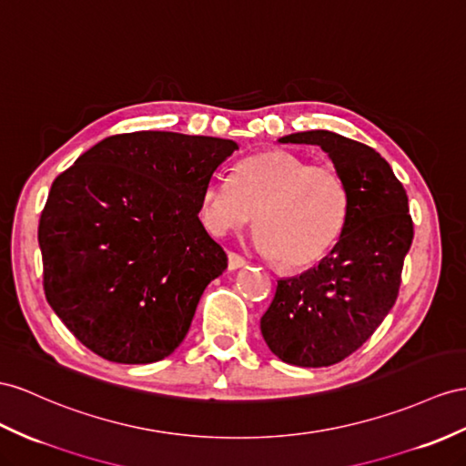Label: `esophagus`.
Here are the masks:
<instances>
[{"instance_id":"esophagus-1","label":"esophagus","mask_w":466,"mask_h":466,"mask_svg":"<svg viewBox=\"0 0 466 466\" xmlns=\"http://www.w3.org/2000/svg\"><path fill=\"white\" fill-rule=\"evenodd\" d=\"M248 264L246 258H242L240 254L236 252H228V269H240Z\"/></svg>"}]
</instances>
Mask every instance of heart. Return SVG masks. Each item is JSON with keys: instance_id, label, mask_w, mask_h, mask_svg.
I'll use <instances>...</instances> for the list:
<instances>
[{"instance_id": "1", "label": "heart", "mask_w": 466, "mask_h": 466, "mask_svg": "<svg viewBox=\"0 0 466 466\" xmlns=\"http://www.w3.org/2000/svg\"><path fill=\"white\" fill-rule=\"evenodd\" d=\"M350 188L330 165H309L291 151L268 149L236 167L234 181L214 175L200 190L198 217L214 236L253 220L259 248L285 269L319 264L347 228Z\"/></svg>"}]
</instances>
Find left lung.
<instances>
[{
  "instance_id": "left-lung-1",
  "label": "left lung",
  "mask_w": 466,
  "mask_h": 466,
  "mask_svg": "<svg viewBox=\"0 0 466 466\" xmlns=\"http://www.w3.org/2000/svg\"><path fill=\"white\" fill-rule=\"evenodd\" d=\"M279 141L323 149L350 188V212L340 240L319 266L278 281L259 329L279 360L330 366L360 349L398 299L413 240L408 195L390 163L360 141L327 129Z\"/></svg>"
}]
</instances>
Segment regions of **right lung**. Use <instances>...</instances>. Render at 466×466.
Wrapping results in <instances>:
<instances>
[{"label":"right lung","mask_w":466,"mask_h":466,"mask_svg":"<svg viewBox=\"0 0 466 466\" xmlns=\"http://www.w3.org/2000/svg\"><path fill=\"white\" fill-rule=\"evenodd\" d=\"M238 149L175 131L106 137L55 178L39 220L43 288L66 329L110 362L149 364L187 337L228 258L200 190Z\"/></svg>","instance_id":"1"}]
</instances>
